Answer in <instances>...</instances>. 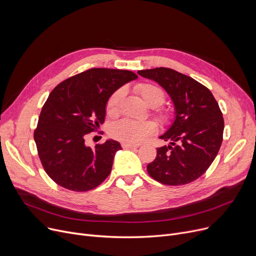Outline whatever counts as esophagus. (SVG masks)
<instances>
[{"label": "esophagus", "instance_id": "obj_1", "mask_svg": "<svg viewBox=\"0 0 256 256\" xmlns=\"http://www.w3.org/2000/svg\"><path fill=\"white\" fill-rule=\"evenodd\" d=\"M121 146H122V148H132V150H135V148H138V147H139V145L128 144V143H122V144H121Z\"/></svg>", "mask_w": 256, "mask_h": 256}]
</instances>
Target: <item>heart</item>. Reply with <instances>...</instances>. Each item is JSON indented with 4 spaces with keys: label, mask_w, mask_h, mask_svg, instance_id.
Returning a JSON list of instances; mask_svg holds the SVG:
<instances>
[{
    "label": "heart",
    "mask_w": 256,
    "mask_h": 256,
    "mask_svg": "<svg viewBox=\"0 0 256 256\" xmlns=\"http://www.w3.org/2000/svg\"><path fill=\"white\" fill-rule=\"evenodd\" d=\"M143 102L150 108H158L165 102V93L156 85L143 83L135 87ZM124 98V90L118 89L114 91L106 104V112L109 116H116L119 112V106ZM156 119L160 124H169L173 116L165 110H156L154 112ZM156 130V124L154 121H132L130 119L119 120L110 128V134L113 138L128 144H139L145 141Z\"/></svg>",
    "instance_id": "obj_1"
}]
</instances>
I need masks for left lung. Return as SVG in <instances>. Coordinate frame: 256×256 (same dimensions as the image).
Instances as JSON below:
<instances>
[{"mask_svg": "<svg viewBox=\"0 0 256 256\" xmlns=\"http://www.w3.org/2000/svg\"><path fill=\"white\" fill-rule=\"evenodd\" d=\"M138 74L162 86L176 106V119L160 137L170 144L158 147L147 172L163 184H190L208 169L221 147L224 120L219 104L210 89L174 70L156 67Z\"/></svg>", "mask_w": 256, "mask_h": 256, "instance_id": "obj_1", "label": "left lung"}]
</instances>
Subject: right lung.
I'll use <instances>...</instances> for the list:
<instances>
[{
  "instance_id": "add662e5",
  "label": "right lung",
  "mask_w": 256,
  "mask_h": 256,
  "mask_svg": "<svg viewBox=\"0 0 256 256\" xmlns=\"http://www.w3.org/2000/svg\"><path fill=\"white\" fill-rule=\"evenodd\" d=\"M137 78L130 70L90 68L63 80L50 93L34 140L44 171L57 184L86 192L109 176L120 144L106 140L91 148L85 138L104 124L111 94Z\"/></svg>"
}]
</instances>
